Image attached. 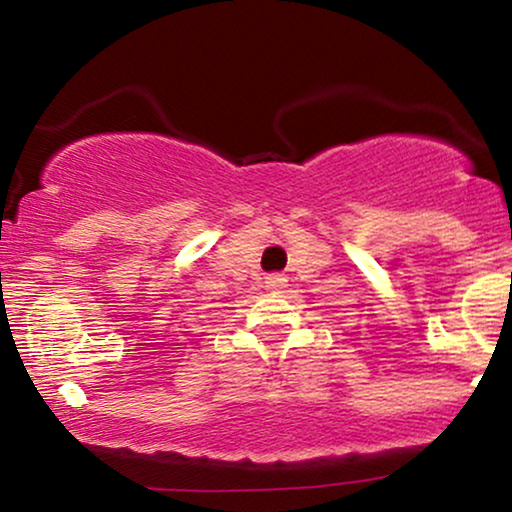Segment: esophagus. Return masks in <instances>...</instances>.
<instances>
[{"mask_svg": "<svg viewBox=\"0 0 512 512\" xmlns=\"http://www.w3.org/2000/svg\"><path fill=\"white\" fill-rule=\"evenodd\" d=\"M265 284H268L270 291H282L286 289V275H282V272H270V275L265 277Z\"/></svg>", "mask_w": 512, "mask_h": 512, "instance_id": "34e87169", "label": "esophagus"}]
</instances>
